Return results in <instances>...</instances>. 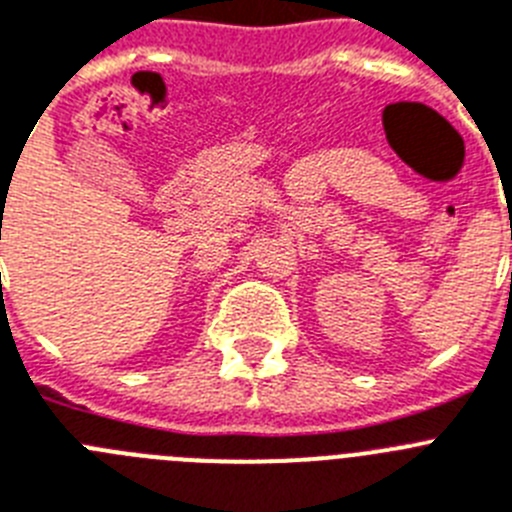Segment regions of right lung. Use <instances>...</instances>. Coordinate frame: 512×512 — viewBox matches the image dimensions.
Returning <instances> with one entry per match:
<instances>
[{
    "label": "right lung",
    "mask_w": 512,
    "mask_h": 512,
    "mask_svg": "<svg viewBox=\"0 0 512 512\" xmlns=\"http://www.w3.org/2000/svg\"><path fill=\"white\" fill-rule=\"evenodd\" d=\"M2 201H4V198H2Z\"/></svg>",
    "instance_id": "1"
}]
</instances>
